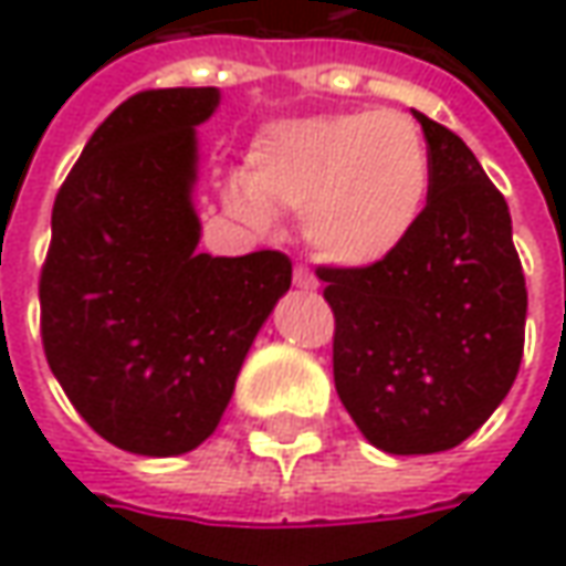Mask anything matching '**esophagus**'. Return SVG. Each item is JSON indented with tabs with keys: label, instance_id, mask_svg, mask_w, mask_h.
Wrapping results in <instances>:
<instances>
[{
	"label": "esophagus",
	"instance_id": "1",
	"mask_svg": "<svg viewBox=\"0 0 566 566\" xmlns=\"http://www.w3.org/2000/svg\"><path fill=\"white\" fill-rule=\"evenodd\" d=\"M292 280H295V286L305 292H314L317 290V276L311 274V268H305V264H295V274H292Z\"/></svg>",
	"mask_w": 566,
	"mask_h": 566
}]
</instances>
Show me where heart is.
<instances>
[{"label":"heart","mask_w":566,"mask_h":566,"mask_svg":"<svg viewBox=\"0 0 566 566\" xmlns=\"http://www.w3.org/2000/svg\"><path fill=\"white\" fill-rule=\"evenodd\" d=\"M430 186L433 161L415 117L358 108L268 124L223 202L258 227L302 211L314 255L339 268H374L411 239Z\"/></svg>","instance_id":"1"}]
</instances>
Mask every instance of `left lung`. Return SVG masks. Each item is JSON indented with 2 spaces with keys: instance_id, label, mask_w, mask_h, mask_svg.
Masks as SVG:
<instances>
[{
  "instance_id": "1",
  "label": "left lung",
  "mask_w": 566,
  "mask_h": 566,
  "mask_svg": "<svg viewBox=\"0 0 566 566\" xmlns=\"http://www.w3.org/2000/svg\"><path fill=\"white\" fill-rule=\"evenodd\" d=\"M433 186L411 239L374 268H317L336 317L333 380L389 454L461 446L517 380L526 280L504 196L449 127L415 112Z\"/></svg>"
}]
</instances>
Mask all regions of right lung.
<instances>
[{
	"instance_id": "obj_1",
	"label": "right lung",
	"mask_w": 566,
	"mask_h": 566,
	"mask_svg": "<svg viewBox=\"0 0 566 566\" xmlns=\"http://www.w3.org/2000/svg\"><path fill=\"white\" fill-rule=\"evenodd\" d=\"M214 86L120 102L55 196L40 274L45 361L112 446L168 458L202 446L258 329L290 290L283 252H199L196 127Z\"/></svg>"
}]
</instances>
